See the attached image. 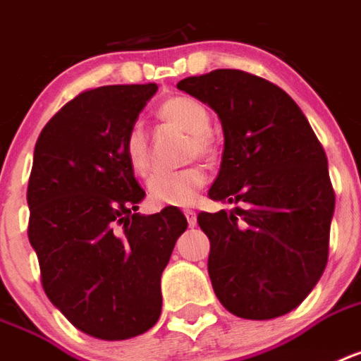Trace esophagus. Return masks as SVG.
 Instances as JSON below:
<instances>
[{
  "label": "esophagus",
  "mask_w": 361,
  "mask_h": 361,
  "mask_svg": "<svg viewBox=\"0 0 361 361\" xmlns=\"http://www.w3.org/2000/svg\"><path fill=\"white\" fill-rule=\"evenodd\" d=\"M183 213H185L187 222H189V226L195 228L196 226V213H195V211H192V209H185V211H183Z\"/></svg>",
  "instance_id": "34e87169"
}]
</instances>
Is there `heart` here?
Segmentation results:
<instances>
[{
  "instance_id": "heart-1",
  "label": "heart",
  "mask_w": 361,
  "mask_h": 361,
  "mask_svg": "<svg viewBox=\"0 0 361 361\" xmlns=\"http://www.w3.org/2000/svg\"><path fill=\"white\" fill-rule=\"evenodd\" d=\"M159 118L176 124L190 133L189 154L211 157L213 139L209 135L211 114L198 99L185 94L166 98L159 105ZM126 161L137 176H148L152 171V157L148 150L145 130L139 124L131 126L124 139ZM206 183V174L200 166H187L176 172H157L148 181V198L155 206H189L196 192Z\"/></svg>"
}]
</instances>
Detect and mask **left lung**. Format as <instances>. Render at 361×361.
Instances as JSON below:
<instances>
[{"label": "left lung", "instance_id": "8db88e82", "mask_svg": "<svg viewBox=\"0 0 361 361\" xmlns=\"http://www.w3.org/2000/svg\"><path fill=\"white\" fill-rule=\"evenodd\" d=\"M178 89L219 114L224 152L209 198L237 204L198 213L213 291L237 317L286 315L328 262L336 195L323 146L291 96L263 78L213 70Z\"/></svg>", "mask_w": 361, "mask_h": 361}]
</instances>
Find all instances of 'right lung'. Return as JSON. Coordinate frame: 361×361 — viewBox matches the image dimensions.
I'll list each match as a JSON object with an SVG mask.
<instances>
[{"label":"right lung","instance_id":"right-lung-1","mask_svg":"<svg viewBox=\"0 0 361 361\" xmlns=\"http://www.w3.org/2000/svg\"><path fill=\"white\" fill-rule=\"evenodd\" d=\"M157 85L85 90L40 131L29 176L27 235L48 298L78 330L116 341L161 315V274L187 219L137 213L145 190L124 139Z\"/></svg>","mask_w":361,"mask_h":361}]
</instances>
